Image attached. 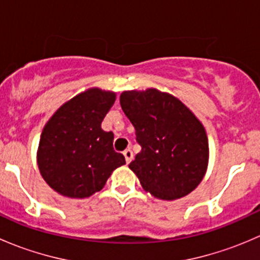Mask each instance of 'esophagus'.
<instances>
[{
    "label": "esophagus",
    "instance_id": "34e87169",
    "mask_svg": "<svg viewBox=\"0 0 260 260\" xmlns=\"http://www.w3.org/2000/svg\"><path fill=\"white\" fill-rule=\"evenodd\" d=\"M123 154H124V157H125V162H127V164H129V162L132 161V158H133L132 149L127 148L124 152H123Z\"/></svg>",
    "mask_w": 260,
    "mask_h": 260
}]
</instances>
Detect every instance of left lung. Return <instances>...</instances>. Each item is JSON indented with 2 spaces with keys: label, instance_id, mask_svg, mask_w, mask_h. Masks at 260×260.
Here are the masks:
<instances>
[{
  "label": "left lung",
  "instance_id": "1",
  "mask_svg": "<svg viewBox=\"0 0 260 260\" xmlns=\"http://www.w3.org/2000/svg\"><path fill=\"white\" fill-rule=\"evenodd\" d=\"M120 107L142 147L129 164L142 187L162 200L195 190L208 169L209 143L192 112L176 96L153 88L123 91Z\"/></svg>",
  "mask_w": 260,
  "mask_h": 260
}]
</instances>
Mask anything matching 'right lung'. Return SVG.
<instances>
[{
  "label": "right lung",
  "instance_id": "right-lung-1",
  "mask_svg": "<svg viewBox=\"0 0 260 260\" xmlns=\"http://www.w3.org/2000/svg\"><path fill=\"white\" fill-rule=\"evenodd\" d=\"M115 93L91 88L62 104L44 127L38 149L41 176L68 198L84 199L101 191L124 156L113 148V132L102 122Z\"/></svg>",
  "mask_w": 260,
  "mask_h": 260
}]
</instances>
